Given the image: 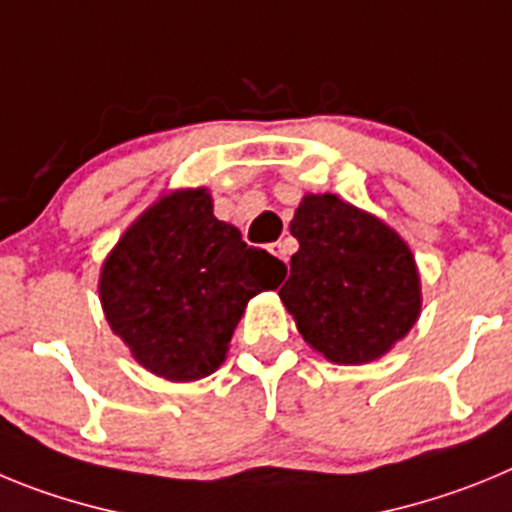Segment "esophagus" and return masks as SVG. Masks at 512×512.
I'll list each match as a JSON object with an SVG mask.
<instances>
[{
	"label": "esophagus",
	"instance_id": "34e87169",
	"mask_svg": "<svg viewBox=\"0 0 512 512\" xmlns=\"http://www.w3.org/2000/svg\"><path fill=\"white\" fill-rule=\"evenodd\" d=\"M269 251L274 253V256H277V259L289 261V253H292V246H289L287 241H277V243H271Z\"/></svg>",
	"mask_w": 512,
	"mask_h": 512
}]
</instances>
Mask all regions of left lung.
<instances>
[{"label": "left lung", "instance_id": "obj_1", "mask_svg": "<svg viewBox=\"0 0 512 512\" xmlns=\"http://www.w3.org/2000/svg\"><path fill=\"white\" fill-rule=\"evenodd\" d=\"M289 230L300 251L279 297L302 338L336 364L387 354L420 315L418 269L405 241L336 194H307Z\"/></svg>", "mask_w": 512, "mask_h": 512}]
</instances>
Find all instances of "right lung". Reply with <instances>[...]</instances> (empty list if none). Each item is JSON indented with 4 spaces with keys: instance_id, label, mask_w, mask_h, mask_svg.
Returning a JSON list of instances; mask_svg holds the SVG:
<instances>
[{
    "instance_id": "1",
    "label": "right lung",
    "mask_w": 512,
    "mask_h": 512,
    "mask_svg": "<svg viewBox=\"0 0 512 512\" xmlns=\"http://www.w3.org/2000/svg\"><path fill=\"white\" fill-rule=\"evenodd\" d=\"M287 266L212 215L205 189L174 192L135 220L99 279L104 315L148 372L192 382L223 364L243 307Z\"/></svg>"
}]
</instances>
